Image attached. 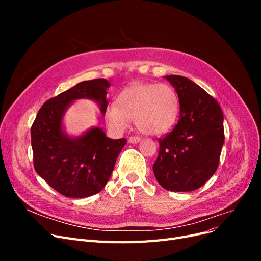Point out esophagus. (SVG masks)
<instances>
[{"label":"esophagus","instance_id":"1","mask_svg":"<svg viewBox=\"0 0 261 261\" xmlns=\"http://www.w3.org/2000/svg\"><path fill=\"white\" fill-rule=\"evenodd\" d=\"M140 141V137L139 136H132L128 138V143L130 144H137Z\"/></svg>","mask_w":261,"mask_h":261}]
</instances>
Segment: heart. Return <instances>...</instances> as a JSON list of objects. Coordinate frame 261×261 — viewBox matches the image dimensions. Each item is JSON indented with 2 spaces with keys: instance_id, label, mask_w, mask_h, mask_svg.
I'll list each match as a JSON object with an SVG mask.
<instances>
[{
  "instance_id": "1",
  "label": "heart",
  "mask_w": 261,
  "mask_h": 261,
  "mask_svg": "<svg viewBox=\"0 0 261 261\" xmlns=\"http://www.w3.org/2000/svg\"><path fill=\"white\" fill-rule=\"evenodd\" d=\"M178 113L176 94L165 84H134L125 88L116 99V106L106 110L110 128L121 133L135 121L139 132L156 135L170 129Z\"/></svg>"
}]
</instances>
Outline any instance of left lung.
Listing matches in <instances>:
<instances>
[{
	"instance_id": "1",
	"label": "left lung",
	"mask_w": 261,
	"mask_h": 261,
	"mask_svg": "<svg viewBox=\"0 0 261 261\" xmlns=\"http://www.w3.org/2000/svg\"><path fill=\"white\" fill-rule=\"evenodd\" d=\"M179 101V120L159 138L154 176L171 192H192L216 173L224 144L223 113L217 100L191 80L165 76Z\"/></svg>"
}]
</instances>
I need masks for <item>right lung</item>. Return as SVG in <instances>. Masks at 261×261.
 <instances>
[{
	"label": "right lung",
	"mask_w": 261,
	"mask_h": 261,
	"mask_svg": "<svg viewBox=\"0 0 261 261\" xmlns=\"http://www.w3.org/2000/svg\"><path fill=\"white\" fill-rule=\"evenodd\" d=\"M110 84L103 78L86 81L45 101L31 126V147L36 172L53 189L70 198L99 193L109 180L125 138L111 139L99 127L72 138L62 129L66 109L76 99L97 101L102 114L109 102Z\"/></svg>",
	"instance_id": "obj_1"
}]
</instances>
